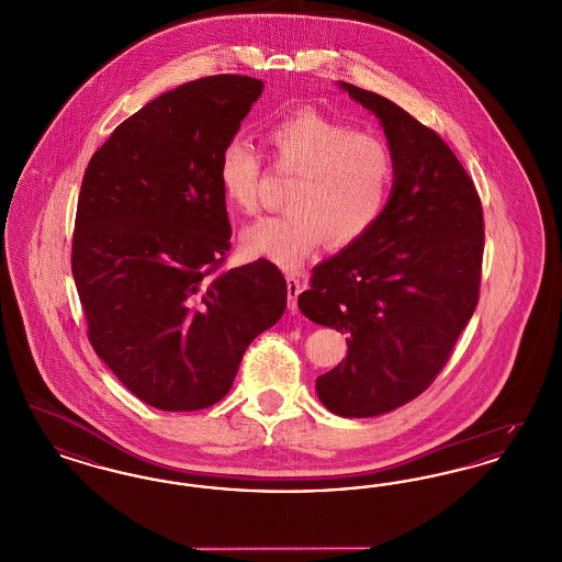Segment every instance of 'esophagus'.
Listing matches in <instances>:
<instances>
[{
  "mask_svg": "<svg viewBox=\"0 0 562 562\" xmlns=\"http://www.w3.org/2000/svg\"><path fill=\"white\" fill-rule=\"evenodd\" d=\"M286 284H289V310H296V299L301 294V280L296 273H289L286 276Z\"/></svg>",
  "mask_w": 562,
  "mask_h": 562,
  "instance_id": "esophagus-1",
  "label": "esophagus"
}]
</instances>
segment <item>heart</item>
I'll list each match as a JSON object with an SVG mask.
<instances>
[{
	"label": "heart",
	"instance_id": "obj_1",
	"mask_svg": "<svg viewBox=\"0 0 562 562\" xmlns=\"http://www.w3.org/2000/svg\"><path fill=\"white\" fill-rule=\"evenodd\" d=\"M266 140L271 166L294 175V181L286 213L259 218L241 232L248 257L294 268L322 238L337 248L349 246L381 221L396 181L394 154L381 136L301 109L273 122ZM216 177L232 209L246 214L259 209L266 161L248 140L234 136L225 143Z\"/></svg>",
	"mask_w": 562,
	"mask_h": 562
}]
</instances>
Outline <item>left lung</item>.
<instances>
[{
    "label": "left lung",
    "instance_id": "8db88e82",
    "mask_svg": "<svg viewBox=\"0 0 562 562\" xmlns=\"http://www.w3.org/2000/svg\"><path fill=\"white\" fill-rule=\"evenodd\" d=\"M341 88L381 120L396 181L373 229L314 268L299 310L349 335L344 362L316 379L322 404L374 417L417 398L447 364L479 303L484 218L438 134L374 92Z\"/></svg>",
    "mask_w": 562,
    "mask_h": 562
}]
</instances>
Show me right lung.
Here are the masks:
<instances>
[{
	"instance_id": "add662e5",
	"label": "right lung",
	"mask_w": 562,
	"mask_h": 562,
	"mask_svg": "<svg viewBox=\"0 0 562 562\" xmlns=\"http://www.w3.org/2000/svg\"><path fill=\"white\" fill-rule=\"evenodd\" d=\"M261 92L234 74L188 81L124 120L83 172L71 271L88 341L161 411L221 401L286 307L268 259L223 269L232 227L216 166Z\"/></svg>"
}]
</instances>
